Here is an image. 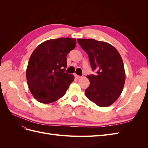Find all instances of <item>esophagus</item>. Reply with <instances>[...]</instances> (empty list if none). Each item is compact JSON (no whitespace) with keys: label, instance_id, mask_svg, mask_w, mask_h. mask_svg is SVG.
<instances>
[{"label":"esophagus","instance_id":"obj_1","mask_svg":"<svg viewBox=\"0 0 148 148\" xmlns=\"http://www.w3.org/2000/svg\"><path fill=\"white\" fill-rule=\"evenodd\" d=\"M75 78L76 79H79L80 78H81V77H80V76H78V75H75Z\"/></svg>","mask_w":148,"mask_h":148}]
</instances>
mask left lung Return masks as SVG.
Here are the masks:
<instances>
[{
	"label": "left lung",
	"instance_id": "left-lung-1",
	"mask_svg": "<svg viewBox=\"0 0 148 148\" xmlns=\"http://www.w3.org/2000/svg\"><path fill=\"white\" fill-rule=\"evenodd\" d=\"M87 53L92 71L96 75H88L89 87L86 96L100 107H107L117 101L125 82L123 62L119 52L111 44L92 39H78Z\"/></svg>",
	"mask_w": 148,
	"mask_h": 148
}]
</instances>
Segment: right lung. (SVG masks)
Here are the masks:
<instances>
[{
  "mask_svg": "<svg viewBox=\"0 0 148 148\" xmlns=\"http://www.w3.org/2000/svg\"><path fill=\"white\" fill-rule=\"evenodd\" d=\"M76 46V39L60 38L40 44L31 54L26 69V80L33 97L49 104L65 94L74 76L65 73L66 56Z\"/></svg>",
  "mask_w": 148,
  "mask_h": 148,
  "instance_id": "right-lung-1",
  "label": "right lung"
}]
</instances>
